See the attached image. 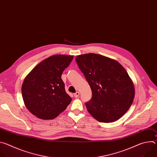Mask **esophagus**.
<instances>
[{
    "label": "esophagus",
    "instance_id": "esophagus-1",
    "mask_svg": "<svg viewBox=\"0 0 157 157\" xmlns=\"http://www.w3.org/2000/svg\"><path fill=\"white\" fill-rule=\"evenodd\" d=\"M74 96H75V98H78V97H79V92H76V93H75L74 94Z\"/></svg>",
    "mask_w": 157,
    "mask_h": 157
}]
</instances>
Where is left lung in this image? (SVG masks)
<instances>
[{
  "instance_id": "obj_1",
  "label": "left lung",
  "mask_w": 157,
  "mask_h": 157,
  "mask_svg": "<svg viewBox=\"0 0 157 157\" xmlns=\"http://www.w3.org/2000/svg\"><path fill=\"white\" fill-rule=\"evenodd\" d=\"M76 61L91 87L93 97L86 103L89 113L101 122H113L130 107L134 84L116 60L95 53L80 55Z\"/></svg>"
}]
</instances>
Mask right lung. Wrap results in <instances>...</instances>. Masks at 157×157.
Listing matches in <instances>:
<instances>
[{"instance_id":"1","label":"right lung","mask_w":157,"mask_h":157,"mask_svg":"<svg viewBox=\"0 0 157 157\" xmlns=\"http://www.w3.org/2000/svg\"><path fill=\"white\" fill-rule=\"evenodd\" d=\"M73 58L71 55L51 56L38 63L25 78L22 98L27 109L38 118L53 119L70 104L72 99L65 91L61 75Z\"/></svg>"}]
</instances>
